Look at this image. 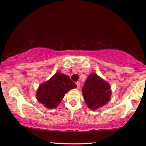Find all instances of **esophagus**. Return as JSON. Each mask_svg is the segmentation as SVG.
Returning <instances> with one entry per match:
<instances>
[{
  "label": "esophagus",
  "instance_id": "34e87169",
  "mask_svg": "<svg viewBox=\"0 0 146 146\" xmlns=\"http://www.w3.org/2000/svg\"><path fill=\"white\" fill-rule=\"evenodd\" d=\"M76 85H77V88H80V82H76Z\"/></svg>",
  "mask_w": 146,
  "mask_h": 146
}]
</instances>
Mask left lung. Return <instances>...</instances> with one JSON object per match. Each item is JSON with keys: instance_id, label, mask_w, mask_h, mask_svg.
Here are the masks:
<instances>
[{"instance_id": "8db88e82", "label": "left lung", "mask_w": 146, "mask_h": 146, "mask_svg": "<svg viewBox=\"0 0 146 146\" xmlns=\"http://www.w3.org/2000/svg\"><path fill=\"white\" fill-rule=\"evenodd\" d=\"M82 91L85 102L91 110H97L106 104L111 96L109 84L95 73L88 75Z\"/></svg>"}]
</instances>
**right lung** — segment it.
Masks as SVG:
<instances>
[{
    "instance_id": "1",
    "label": "right lung",
    "mask_w": 146,
    "mask_h": 146,
    "mask_svg": "<svg viewBox=\"0 0 146 146\" xmlns=\"http://www.w3.org/2000/svg\"><path fill=\"white\" fill-rule=\"evenodd\" d=\"M76 87L69 76L58 72L50 80L40 85L36 98L46 108L52 109L59 105L68 91Z\"/></svg>"
}]
</instances>
